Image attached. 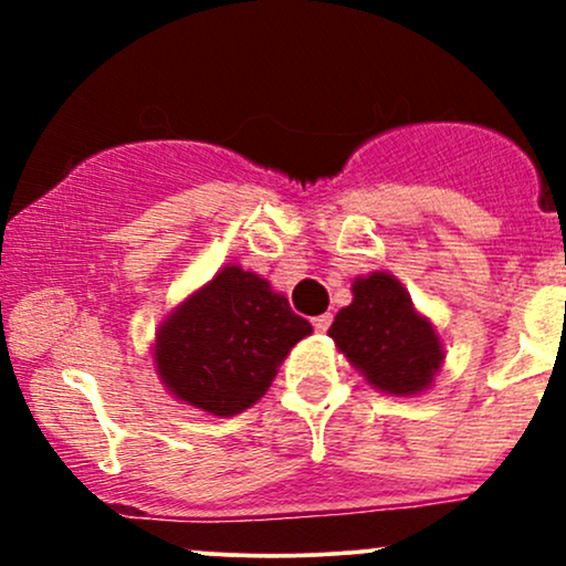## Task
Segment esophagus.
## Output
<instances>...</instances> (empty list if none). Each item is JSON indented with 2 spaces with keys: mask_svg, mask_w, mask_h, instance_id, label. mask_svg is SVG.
<instances>
[{
  "mask_svg": "<svg viewBox=\"0 0 566 566\" xmlns=\"http://www.w3.org/2000/svg\"><path fill=\"white\" fill-rule=\"evenodd\" d=\"M311 324H314V329H316V333H327V329H329V324H333V316H329V314L314 316V319H311Z\"/></svg>",
  "mask_w": 566,
  "mask_h": 566,
  "instance_id": "1",
  "label": "esophagus"
}]
</instances>
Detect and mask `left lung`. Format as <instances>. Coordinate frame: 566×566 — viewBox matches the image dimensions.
<instances>
[{
	"label": "left lung",
	"mask_w": 566,
	"mask_h": 566,
	"mask_svg": "<svg viewBox=\"0 0 566 566\" xmlns=\"http://www.w3.org/2000/svg\"><path fill=\"white\" fill-rule=\"evenodd\" d=\"M354 301L337 311L329 337L369 386L394 396L426 391L444 350L433 324L415 311L399 279L375 271L354 282Z\"/></svg>",
	"instance_id": "left-lung-1"
}]
</instances>
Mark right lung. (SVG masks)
<instances>
[{
  "mask_svg": "<svg viewBox=\"0 0 566 566\" xmlns=\"http://www.w3.org/2000/svg\"><path fill=\"white\" fill-rule=\"evenodd\" d=\"M311 324L239 265L220 269L161 322L154 361L175 399L231 418L255 405Z\"/></svg>",
  "mask_w": 566,
  "mask_h": 566,
  "instance_id": "add662e5",
  "label": "right lung"
}]
</instances>
